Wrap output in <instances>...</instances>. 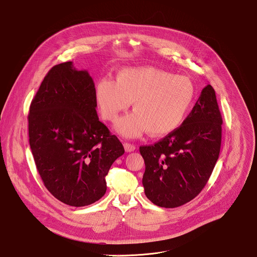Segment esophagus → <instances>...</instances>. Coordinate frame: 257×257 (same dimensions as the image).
Listing matches in <instances>:
<instances>
[{
    "instance_id": "1",
    "label": "esophagus",
    "mask_w": 257,
    "mask_h": 257,
    "mask_svg": "<svg viewBox=\"0 0 257 257\" xmlns=\"http://www.w3.org/2000/svg\"><path fill=\"white\" fill-rule=\"evenodd\" d=\"M124 149L127 153H131V152H134L136 150V147L132 144H129V143H124Z\"/></svg>"
}]
</instances>
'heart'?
Masks as SVG:
<instances>
[{"mask_svg":"<svg viewBox=\"0 0 257 257\" xmlns=\"http://www.w3.org/2000/svg\"><path fill=\"white\" fill-rule=\"evenodd\" d=\"M195 94L189 78L153 66L121 68L115 81L102 78L95 89L100 115L108 122L116 121L133 102L135 112L115 125L119 134L127 138L147 131L154 137L172 133L186 118Z\"/></svg>","mask_w":257,"mask_h":257,"instance_id":"obj_1","label":"heart"}]
</instances>
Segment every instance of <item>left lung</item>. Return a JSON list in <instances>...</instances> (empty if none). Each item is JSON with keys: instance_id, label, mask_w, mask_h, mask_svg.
Masks as SVG:
<instances>
[{"instance_id": "8db88e82", "label": "left lung", "mask_w": 257, "mask_h": 257, "mask_svg": "<svg viewBox=\"0 0 257 257\" xmlns=\"http://www.w3.org/2000/svg\"><path fill=\"white\" fill-rule=\"evenodd\" d=\"M222 122L215 91L207 85L179 128L155 145L140 147L147 198L174 208L198 196L219 158Z\"/></svg>"}]
</instances>
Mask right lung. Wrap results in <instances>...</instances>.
<instances>
[{
  "instance_id": "right-lung-1",
  "label": "right lung",
  "mask_w": 257,
  "mask_h": 257,
  "mask_svg": "<svg viewBox=\"0 0 257 257\" xmlns=\"http://www.w3.org/2000/svg\"><path fill=\"white\" fill-rule=\"evenodd\" d=\"M96 107L92 77L67 61L48 72L29 109V144L40 176L55 198L71 206L102 198L105 176L124 154Z\"/></svg>"
}]
</instances>
